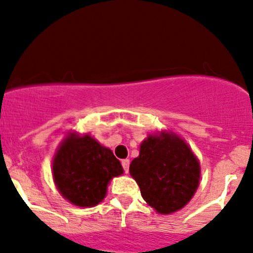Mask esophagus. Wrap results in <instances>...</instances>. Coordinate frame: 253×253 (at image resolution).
I'll return each instance as SVG.
<instances>
[{
	"instance_id": "esophagus-1",
	"label": "esophagus",
	"mask_w": 253,
	"mask_h": 253,
	"mask_svg": "<svg viewBox=\"0 0 253 253\" xmlns=\"http://www.w3.org/2000/svg\"><path fill=\"white\" fill-rule=\"evenodd\" d=\"M129 160H123L122 161V166H123V169H124V171L125 172H128L129 171Z\"/></svg>"
}]
</instances>
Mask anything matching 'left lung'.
<instances>
[{
    "mask_svg": "<svg viewBox=\"0 0 253 253\" xmlns=\"http://www.w3.org/2000/svg\"><path fill=\"white\" fill-rule=\"evenodd\" d=\"M129 172L147 204L163 215L182 209L200 182L198 157L185 139L169 130L152 133L143 140Z\"/></svg>",
    "mask_w": 253,
    "mask_h": 253,
    "instance_id": "8db88e82",
    "label": "left lung"
}]
</instances>
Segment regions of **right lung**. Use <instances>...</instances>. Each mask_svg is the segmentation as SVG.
<instances>
[{
    "mask_svg": "<svg viewBox=\"0 0 253 253\" xmlns=\"http://www.w3.org/2000/svg\"><path fill=\"white\" fill-rule=\"evenodd\" d=\"M122 163L110 148L90 134L69 131L58 146L51 175L58 191L71 204L92 208L106 196L107 185L123 175Z\"/></svg>",
    "mask_w": 253,
    "mask_h": 253,
    "instance_id": "obj_1",
    "label": "right lung"
}]
</instances>
